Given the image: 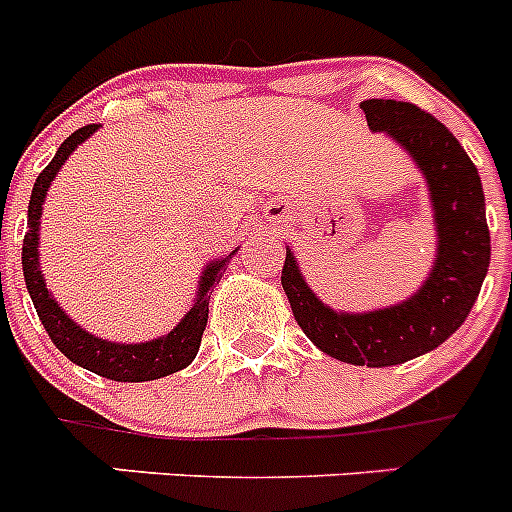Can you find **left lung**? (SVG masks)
Here are the masks:
<instances>
[{"label":"left lung","instance_id":"1","mask_svg":"<svg viewBox=\"0 0 512 512\" xmlns=\"http://www.w3.org/2000/svg\"><path fill=\"white\" fill-rule=\"evenodd\" d=\"M361 110L369 130L395 140L428 184L436 225L431 271L408 300L377 310L343 312L312 292L287 246L282 287L297 325L323 354L382 369L428 354L461 328L487 277L490 230L477 166L443 122L415 104L395 99H366Z\"/></svg>","mask_w":512,"mask_h":512}]
</instances>
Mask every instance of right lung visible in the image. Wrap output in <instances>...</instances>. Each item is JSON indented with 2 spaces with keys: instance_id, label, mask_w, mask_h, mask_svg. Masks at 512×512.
<instances>
[{
  "instance_id": "add662e5",
  "label": "right lung",
  "mask_w": 512,
  "mask_h": 512,
  "mask_svg": "<svg viewBox=\"0 0 512 512\" xmlns=\"http://www.w3.org/2000/svg\"><path fill=\"white\" fill-rule=\"evenodd\" d=\"M97 128L99 125H87V128L71 133L61 143L51 164L45 166L43 174L35 179L30 205H27V233L25 241H22V274H25L27 292H30L40 323L45 325L51 341L56 343V348L66 359L99 374V377L115 379V382H151V379L169 377V374L179 372L194 361L207 325L210 292L217 279L223 277L225 266L230 264L238 248L230 251L228 256H217L202 269L192 307L166 336L140 343H117L94 336L87 328H81L76 320H71L66 310L56 302V297L51 295L43 271H40V217H43L45 194L51 189L56 174L69 161L71 153L97 133Z\"/></svg>"
}]
</instances>
